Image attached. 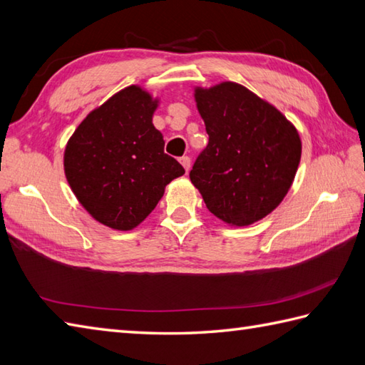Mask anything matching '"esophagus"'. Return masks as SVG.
I'll return each instance as SVG.
<instances>
[{
    "label": "esophagus",
    "instance_id": "esophagus-1",
    "mask_svg": "<svg viewBox=\"0 0 365 365\" xmlns=\"http://www.w3.org/2000/svg\"><path fill=\"white\" fill-rule=\"evenodd\" d=\"M180 165L185 168V171L188 173L190 168H191V158L190 157H182L180 158Z\"/></svg>",
    "mask_w": 365,
    "mask_h": 365
}]
</instances>
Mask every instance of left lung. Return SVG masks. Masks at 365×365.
<instances>
[{
    "instance_id": "8db88e82",
    "label": "left lung",
    "mask_w": 365,
    "mask_h": 365,
    "mask_svg": "<svg viewBox=\"0 0 365 365\" xmlns=\"http://www.w3.org/2000/svg\"><path fill=\"white\" fill-rule=\"evenodd\" d=\"M208 146L190 179L207 208L232 227L261 221L282 203L297 174L302 140L295 125L241 83L194 88Z\"/></svg>"
}]
</instances>
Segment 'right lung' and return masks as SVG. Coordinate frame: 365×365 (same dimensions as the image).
<instances>
[{"label":"right lung","instance_id":"1","mask_svg":"<svg viewBox=\"0 0 365 365\" xmlns=\"http://www.w3.org/2000/svg\"><path fill=\"white\" fill-rule=\"evenodd\" d=\"M158 98L125 87L86 116L63 154L68 185L91 217L113 230H133L185 169L165 154L152 124Z\"/></svg>","mask_w":365,"mask_h":365}]
</instances>
